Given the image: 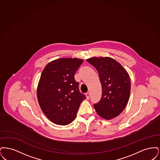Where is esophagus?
Here are the masks:
<instances>
[{
	"mask_svg": "<svg viewBox=\"0 0 160 160\" xmlns=\"http://www.w3.org/2000/svg\"><path fill=\"white\" fill-rule=\"evenodd\" d=\"M86 99H89V98H90V93H89V92L86 93Z\"/></svg>",
	"mask_w": 160,
	"mask_h": 160,
	"instance_id": "esophagus-1",
	"label": "esophagus"
}]
</instances>
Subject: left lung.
<instances>
[{"instance_id":"obj_1","label":"left lung","mask_w":160,"mask_h":160,"mask_svg":"<svg viewBox=\"0 0 160 160\" xmlns=\"http://www.w3.org/2000/svg\"><path fill=\"white\" fill-rule=\"evenodd\" d=\"M87 61L98 72L102 95L93 106L101 118L110 120L119 115L127 106L131 91V80L122 65L109 57L92 58Z\"/></svg>"}]
</instances>
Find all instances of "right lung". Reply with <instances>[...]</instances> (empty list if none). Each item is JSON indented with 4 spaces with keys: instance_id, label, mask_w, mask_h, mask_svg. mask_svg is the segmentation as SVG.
<instances>
[{
    "instance_id": "1",
    "label": "right lung",
    "mask_w": 160,
    "mask_h": 160,
    "mask_svg": "<svg viewBox=\"0 0 160 160\" xmlns=\"http://www.w3.org/2000/svg\"><path fill=\"white\" fill-rule=\"evenodd\" d=\"M83 60L60 58L43 69L37 88L38 102L48 119L60 125L72 122L85 95L78 89L74 75Z\"/></svg>"
}]
</instances>
